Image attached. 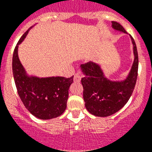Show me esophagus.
Segmentation results:
<instances>
[{
    "label": "esophagus",
    "instance_id": "obj_1",
    "mask_svg": "<svg viewBox=\"0 0 152 152\" xmlns=\"http://www.w3.org/2000/svg\"><path fill=\"white\" fill-rule=\"evenodd\" d=\"M81 77H82V76H81V75L79 73H77L76 75H75V76H74V80L75 81H80V79H81Z\"/></svg>",
    "mask_w": 152,
    "mask_h": 152
}]
</instances>
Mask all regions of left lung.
<instances>
[{"label": "left lung", "mask_w": 152, "mask_h": 152, "mask_svg": "<svg viewBox=\"0 0 152 152\" xmlns=\"http://www.w3.org/2000/svg\"><path fill=\"white\" fill-rule=\"evenodd\" d=\"M112 26L116 30L126 33L119 23L113 21ZM131 39L135 58L129 74L124 80H108L100 65L94 62L90 61L80 65L84 75L81 84L84 88L83 97L85 107L94 116L106 117L118 112L126 105L133 92L138 76L139 56L135 40L132 36Z\"/></svg>", "instance_id": "8db88e82"}]
</instances>
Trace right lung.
<instances>
[{
  "label": "right lung",
  "instance_id": "add662e5",
  "mask_svg": "<svg viewBox=\"0 0 152 152\" xmlns=\"http://www.w3.org/2000/svg\"><path fill=\"white\" fill-rule=\"evenodd\" d=\"M29 28L16 45L13 55V75L16 88L23 105L33 116L50 119L61 116L67 107L68 89L73 77H39L28 76L18 58V45L25 39Z\"/></svg>",
  "mask_w": 152,
  "mask_h": 152
}]
</instances>
